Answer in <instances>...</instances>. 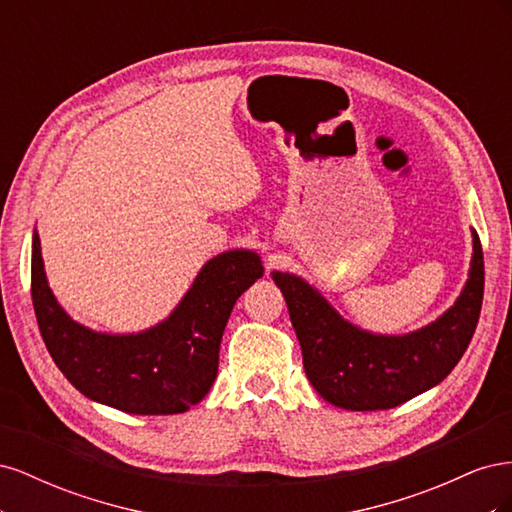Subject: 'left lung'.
Returning a JSON list of instances; mask_svg holds the SVG:
<instances>
[{"instance_id":"8db88e82","label":"left lung","mask_w":512,"mask_h":512,"mask_svg":"<svg viewBox=\"0 0 512 512\" xmlns=\"http://www.w3.org/2000/svg\"><path fill=\"white\" fill-rule=\"evenodd\" d=\"M470 277L455 305L408 335H376L339 316L292 273L273 271L303 352L307 380L344 410H389L440 384L466 352L483 305L485 265L476 232Z\"/></svg>"}]
</instances>
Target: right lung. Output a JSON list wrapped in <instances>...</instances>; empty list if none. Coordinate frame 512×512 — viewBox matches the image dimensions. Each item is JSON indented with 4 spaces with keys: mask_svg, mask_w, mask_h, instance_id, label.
<instances>
[{
    "mask_svg": "<svg viewBox=\"0 0 512 512\" xmlns=\"http://www.w3.org/2000/svg\"><path fill=\"white\" fill-rule=\"evenodd\" d=\"M262 273L252 250L218 254L166 320L141 333L111 335L61 309L46 282L36 230L32 241V299L46 350L74 389L128 414H179L209 393L232 307Z\"/></svg>",
    "mask_w": 512,
    "mask_h": 512,
    "instance_id": "1",
    "label": "right lung"
}]
</instances>
